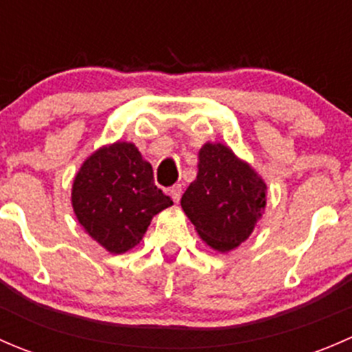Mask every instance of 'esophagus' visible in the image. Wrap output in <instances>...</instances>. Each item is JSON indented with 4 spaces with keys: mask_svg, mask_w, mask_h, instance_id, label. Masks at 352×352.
I'll return each instance as SVG.
<instances>
[{
    "mask_svg": "<svg viewBox=\"0 0 352 352\" xmlns=\"http://www.w3.org/2000/svg\"><path fill=\"white\" fill-rule=\"evenodd\" d=\"M170 196L175 202L180 201V197H182V186L180 184H177V186H173L172 189H170Z\"/></svg>",
    "mask_w": 352,
    "mask_h": 352,
    "instance_id": "1",
    "label": "esophagus"
}]
</instances>
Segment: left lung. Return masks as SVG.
I'll use <instances>...</instances> for the list:
<instances>
[{
	"label": "left lung",
	"mask_w": 352,
	"mask_h": 352,
	"mask_svg": "<svg viewBox=\"0 0 352 352\" xmlns=\"http://www.w3.org/2000/svg\"><path fill=\"white\" fill-rule=\"evenodd\" d=\"M180 204L209 247L228 252L254 232L265 208V184L228 146L208 143L199 151L197 179Z\"/></svg>",
	"instance_id": "1"
}]
</instances>
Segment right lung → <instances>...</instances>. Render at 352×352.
<instances>
[{
    "label": "right lung",
    "mask_w": 352,
    "mask_h": 352,
    "mask_svg": "<svg viewBox=\"0 0 352 352\" xmlns=\"http://www.w3.org/2000/svg\"><path fill=\"white\" fill-rule=\"evenodd\" d=\"M71 201L88 235L112 254L140 243L153 216L173 204L155 186L153 168L138 148L120 141L81 165Z\"/></svg>",
    "instance_id": "right-lung-1"
}]
</instances>
